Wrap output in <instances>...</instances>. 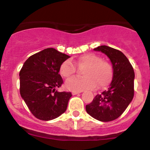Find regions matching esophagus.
<instances>
[{
	"mask_svg": "<svg viewBox=\"0 0 150 150\" xmlns=\"http://www.w3.org/2000/svg\"><path fill=\"white\" fill-rule=\"evenodd\" d=\"M82 91H72V94L73 95H76V94H79V93H81Z\"/></svg>",
	"mask_w": 150,
	"mask_h": 150,
	"instance_id": "obj_1",
	"label": "esophagus"
}]
</instances>
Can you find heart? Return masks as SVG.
<instances>
[{
	"mask_svg": "<svg viewBox=\"0 0 150 150\" xmlns=\"http://www.w3.org/2000/svg\"><path fill=\"white\" fill-rule=\"evenodd\" d=\"M77 67H85L83 77H73L69 79L65 86L71 91H83L91 89L98 86L100 88L107 87L113 78V68L109 62L102 60L99 55L94 53H86L79 57L74 64L66 60L61 64L60 74L63 77L68 79L76 73Z\"/></svg>",
	"mask_w": 150,
	"mask_h": 150,
	"instance_id": "1",
	"label": "heart"
}]
</instances>
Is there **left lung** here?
Segmentation results:
<instances>
[{"label": "left lung", "mask_w": 150, "mask_h": 150, "mask_svg": "<svg viewBox=\"0 0 150 150\" xmlns=\"http://www.w3.org/2000/svg\"><path fill=\"white\" fill-rule=\"evenodd\" d=\"M109 57L112 64L113 78L107 91L97 95L86 106L88 114L101 122L116 120L123 113L133 99L134 71L127 57L120 50L107 46L94 49Z\"/></svg>", "instance_id": "obj_1"}]
</instances>
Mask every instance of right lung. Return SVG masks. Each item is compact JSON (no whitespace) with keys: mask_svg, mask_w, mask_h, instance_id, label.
Instances as JSON below:
<instances>
[{"mask_svg":"<svg viewBox=\"0 0 150 150\" xmlns=\"http://www.w3.org/2000/svg\"><path fill=\"white\" fill-rule=\"evenodd\" d=\"M70 56L48 48L30 56L20 72V95L29 110L37 119L54 120L67 110L71 92H59L63 79L60 66Z\"/></svg>","mask_w":150,"mask_h":150,"instance_id":"obj_1","label":"right lung"}]
</instances>
